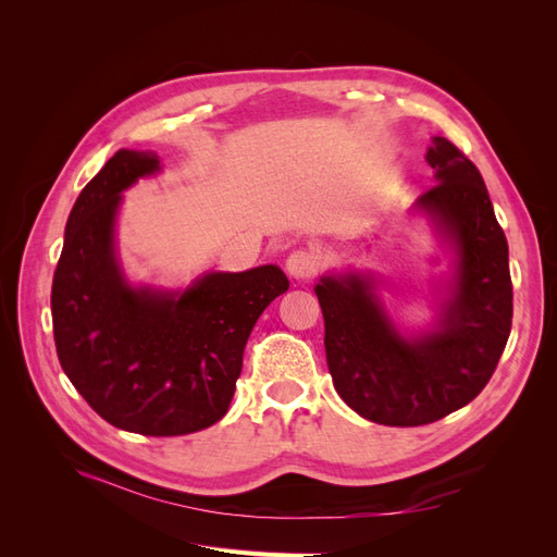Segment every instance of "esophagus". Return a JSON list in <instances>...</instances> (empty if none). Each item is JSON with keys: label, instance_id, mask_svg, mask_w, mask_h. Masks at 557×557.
I'll list each match as a JSON object with an SVG mask.
<instances>
[{"label": "esophagus", "instance_id": "34e87169", "mask_svg": "<svg viewBox=\"0 0 557 557\" xmlns=\"http://www.w3.org/2000/svg\"><path fill=\"white\" fill-rule=\"evenodd\" d=\"M320 267V258L315 250L309 248H297L293 250L288 260H285V269H288V274L293 278H311Z\"/></svg>", "mask_w": 557, "mask_h": 557}]
</instances>
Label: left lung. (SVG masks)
Masks as SVG:
<instances>
[{
    "label": "left lung",
    "mask_w": 557,
    "mask_h": 557,
    "mask_svg": "<svg viewBox=\"0 0 557 557\" xmlns=\"http://www.w3.org/2000/svg\"><path fill=\"white\" fill-rule=\"evenodd\" d=\"M425 160L436 185L416 209L455 256L436 327L404 336L369 276H323L315 285L336 393L362 418L393 428L434 423L474 399L495 372L513 315L509 246L481 172L444 137H434Z\"/></svg>",
    "instance_id": "1"
}]
</instances>
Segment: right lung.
<instances>
[{
	"mask_svg": "<svg viewBox=\"0 0 557 557\" xmlns=\"http://www.w3.org/2000/svg\"><path fill=\"white\" fill-rule=\"evenodd\" d=\"M156 172V153L121 148L81 190L50 311L64 374L107 423L181 436L227 413L252 325L290 281L262 264L205 274L178 293L132 288L115 256V213L121 193Z\"/></svg>",
	"mask_w": 557,
	"mask_h": 557,
	"instance_id": "right-lung-1",
	"label": "right lung"
}]
</instances>
